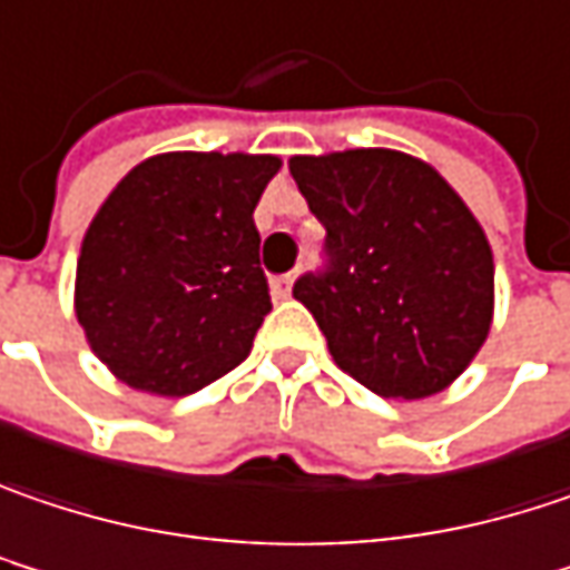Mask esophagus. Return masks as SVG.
<instances>
[{
	"label": "esophagus",
	"instance_id": "1",
	"mask_svg": "<svg viewBox=\"0 0 570 570\" xmlns=\"http://www.w3.org/2000/svg\"><path fill=\"white\" fill-rule=\"evenodd\" d=\"M293 284H296V274H284V277H274V281H271V293H274L277 299H286V296L293 293Z\"/></svg>",
	"mask_w": 570,
	"mask_h": 570
}]
</instances>
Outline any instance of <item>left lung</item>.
<instances>
[{
    "label": "left lung",
    "instance_id": "obj_1",
    "mask_svg": "<svg viewBox=\"0 0 570 570\" xmlns=\"http://www.w3.org/2000/svg\"><path fill=\"white\" fill-rule=\"evenodd\" d=\"M289 174L325 225L328 271L293 296L332 361L377 396L452 386L493 322V252L481 222L425 160L390 148L296 154Z\"/></svg>",
    "mask_w": 570,
    "mask_h": 570
}]
</instances>
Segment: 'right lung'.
Listing matches in <instances>:
<instances>
[{
    "instance_id": "1",
    "label": "right lung",
    "mask_w": 570,
    "mask_h": 570,
    "mask_svg": "<svg viewBox=\"0 0 570 570\" xmlns=\"http://www.w3.org/2000/svg\"><path fill=\"white\" fill-rule=\"evenodd\" d=\"M281 164L154 154L106 196L80 245L73 309L121 384L186 396L248 357L271 313L254 206Z\"/></svg>"
}]
</instances>
